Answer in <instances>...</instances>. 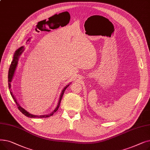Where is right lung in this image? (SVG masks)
<instances>
[{
  "instance_id": "right-lung-1",
  "label": "right lung",
  "mask_w": 150,
  "mask_h": 150,
  "mask_svg": "<svg viewBox=\"0 0 150 150\" xmlns=\"http://www.w3.org/2000/svg\"><path fill=\"white\" fill-rule=\"evenodd\" d=\"M23 50H24V47H20V48L16 51L15 53H14V57H13V61L11 62V64H10V69H9V70H8V87H9V89H10V87H11V84H10V82L11 81V80H12V78H13V74H14V72L15 71V69H16V66L18 64V59H19V58L20 57V55L21 54V53L23 52ZM69 86V84L67 85L66 87L64 88V89L62 90V93H61V97H60V98H59V102H58V105L57 107V108L55 109L54 111L50 114H49V115H40V116H37V115H32V114H30V113H28L27 111H25V110L24 109H23L22 107L20 106V105L18 103V102L16 101V98H14V96L13 95L12 92H11L10 91V93L11 95L13 97V98L14 100L16 103V105L18 106V108L19 109V111L23 114H24L25 115H26L27 117H38V118H46V117H49L50 116H52L55 112L57 111V110L58 109L59 107V105H60V102L61 101V99H62V97L63 96V94H64V91L66 89V88L68 87V86Z\"/></svg>"
}]
</instances>
